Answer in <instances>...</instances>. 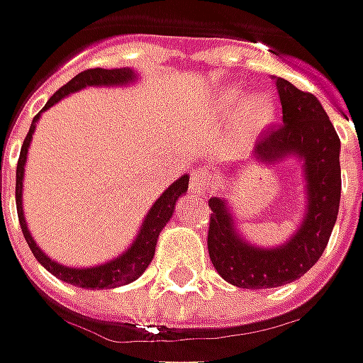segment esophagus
<instances>
[{
    "label": "esophagus",
    "instance_id": "esophagus-1",
    "mask_svg": "<svg viewBox=\"0 0 363 363\" xmlns=\"http://www.w3.org/2000/svg\"><path fill=\"white\" fill-rule=\"evenodd\" d=\"M213 182L211 172L207 170V168H197V170H193V174H191V193H195V195H205L207 191H209V184Z\"/></svg>",
    "mask_w": 363,
    "mask_h": 363
}]
</instances>
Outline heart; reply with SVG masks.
<instances>
[{"instance_id":"1","label":"heart","mask_w":363,"mask_h":363,"mask_svg":"<svg viewBox=\"0 0 363 363\" xmlns=\"http://www.w3.org/2000/svg\"><path fill=\"white\" fill-rule=\"evenodd\" d=\"M240 97V91L238 89H229L225 99L229 103H235ZM272 113H274V105H272V99L264 93H258L254 97H250L247 101L244 103L242 107V119H244V130L247 134H254L262 130L270 119H272Z\"/></svg>"}]
</instances>
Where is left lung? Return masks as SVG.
Wrapping results in <instances>:
<instances>
[{
    "label": "left lung",
    "mask_w": 363,
    "mask_h": 363,
    "mask_svg": "<svg viewBox=\"0 0 363 363\" xmlns=\"http://www.w3.org/2000/svg\"><path fill=\"white\" fill-rule=\"evenodd\" d=\"M282 105V123L272 125L256 144L254 158L278 162L296 156L303 162L307 209L305 219L286 244L258 247L235 231L223 199L211 197L207 247L215 270L240 289H274L292 282L313 268L327 247L337 221L341 197L339 135L313 93L296 89L286 79L272 77Z\"/></svg>",
    "instance_id": "obj_1"
}]
</instances>
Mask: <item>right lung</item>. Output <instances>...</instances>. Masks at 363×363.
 <instances>
[{"instance_id":"add662e5","label":"right lung","mask_w":363,"mask_h":363,"mask_svg":"<svg viewBox=\"0 0 363 363\" xmlns=\"http://www.w3.org/2000/svg\"><path fill=\"white\" fill-rule=\"evenodd\" d=\"M135 81V72L132 69H89V71L79 72L74 79H71L65 87H60L56 91L55 95L48 99V103L44 105L42 111H46L48 107H52L55 103L60 99H65L67 95H71L74 91H81L85 87H95V85H103V87H111V85H125V83H132ZM40 111V113H42ZM40 113L34 118L32 125H30V132L26 135L24 144H22V152H20V160H18V168H16V205H18V219H20V228L24 233L26 242L30 245L34 258L56 278H60L62 282H69L72 286H79V289H91V291H101V289H118L123 284H130L134 282L135 278L144 274V270L148 268V264L154 258V252H156V242H158V235L164 228L166 223L170 221L172 213H174V205L181 197L182 193H186L189 189V177L182 174L181 179L177 182H172L164 193L158 197V201L152 205V209L146 215L142 228L135 235L134 244L130 245L121 256L113 258V260L105 262L101 266H93V268H69V266H62L56 260H50L42 250H40L36 242L32 240L30 235V229L26 223L24 217V207H22V186H24V166H26V156H28V148H30V142H32V134H34V128H36V121L40 119ZM1 197V193H0Z\"/></svg>"}]
</instances>
